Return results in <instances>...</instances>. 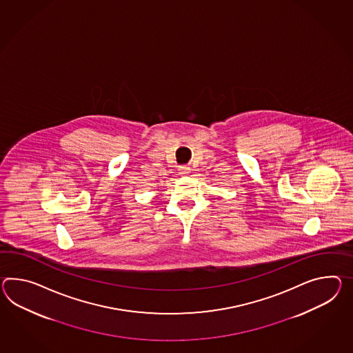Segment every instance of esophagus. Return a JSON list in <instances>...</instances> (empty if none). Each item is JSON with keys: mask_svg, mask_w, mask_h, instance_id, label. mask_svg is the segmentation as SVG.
Segmentation results:
<instances>
[{"mask_svg": "<svg viewBox=\"0 0 353 353\" xmlns=\"http://www.w3.org/2000/svg\"><path fill=\"white\" fill-rule=\"evenodd\" d=\"M179 173L182 174V176H188L190 173V167H186V165H181L180 168H179Z\"/></svg>", "mask_w": 353, "mask_h": 353, "instance_id": "obj_1", "label": "esophagus"}]
</instances>
